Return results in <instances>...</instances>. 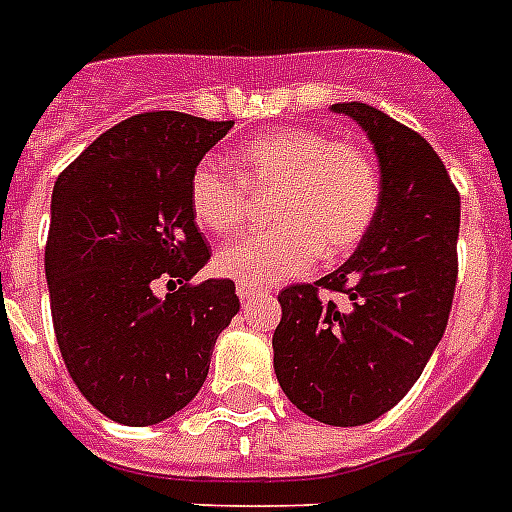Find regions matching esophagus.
I'll return each instance as SVG.
<instances>
[{
  "label": "esophagus",
  "mask_w": 512,
  "mask_h": 512,
  "mask_svg": "<svg viewBox=\"0 0 512 512\" xmlns=\"http://www.w3.org/2000/svg\"><path fill=\"white\" fill-rule=\"evenodd\" d=\"M236 295H239L241 300H255L257 295H263V289H255V287H247V284H239V287H236Z\"/></svg>",
  "instance_id": "34e87169"
}]
</instances>
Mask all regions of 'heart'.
Wrapping results in <instances>:
<instances>
[{"label": "heart", "instance_id": "heart-1", "mask_svg": "<svg viewBox=\"0 0 512 512\" xmlns=\"http://www.w3.org/2000/svg\"><path fill=\"white\" fill-rule=\"evenodd\" d=\"M268 193L276 228L231 241L215 257L220 276L255 289L311 271L321 255L329 260L350 255L380 207V167L353 140L281 127L244 143L236 172L204 159L188 185L193 217L220 236L239 231L252 196Z\"/></svg>", "mask_w": 512, "mask_h": 512}]
</instances>
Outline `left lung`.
I'll return each instance as SVG.
<instances>
[{
    "label": "left lung",
    "mask_w": 512,
    "mask_h": 512,
    "mask_svg": "<svg viewBox=\"0 0 512 512\" xmlns=\"http://www.w3.org/2000/svg\"><path fill=\"white\" fill-rule=\"evenodd\" d=\"M380 159V207L358 249L313 284L279 295L273 369L313 420L353 428L390 412L444 337L457 284L460 193L441 156L406 124L366 103H335ZM340 291L346 305L321 301Z\"/></svg>",
    "instance_id": "1"
}]
</instances>
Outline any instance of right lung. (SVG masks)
<instances>
[{
  "mask_svg": "<svg viewBox=\"0 0 512 512\" xmlns=\"http://www.w3.org/2000/svg\"><path fill=\"white\" fill-rule=\"evenodd\" d=\"M231 127L180 111L130 116L55 180L52 327L71 380L108 420L143 428L191 404L239 313L231 279L191 281L209 260L191 172Z\"/></svg>",
  "mask_w": 512,
  "mask_h": 512,
  "instance_id": "add662e5",
  "label": "right lung"
}]
</instances>
